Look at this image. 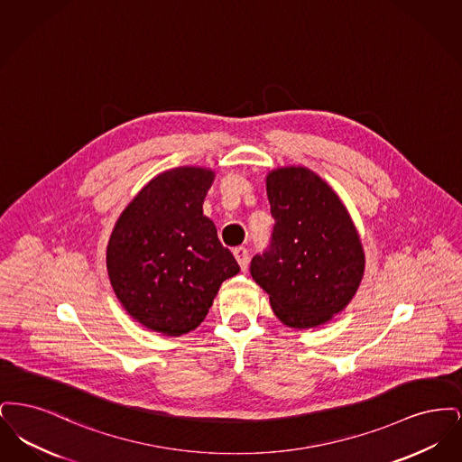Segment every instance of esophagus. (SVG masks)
I'll list each match as a JSON object with an SVG mask.
<instances>
[{
    "mask_svg": "<svg viewBox=\"0 0 462 462\" xmlns=\"http://www.w3.org/2000/svg\"><path fill=\"white\" fill-rule=\"evenodd\" d=\"M234 256H236V260H237V263L241 266L242 272H245L247 270V264H249V253H247V249L245 247H236L234 249Z\"/></svg>",
    "mask_w": 462,
    "mask_h": 462,
    "instance_id": "34e87169",
    "label": "esophagus"
}]
</instances>
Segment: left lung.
Masks as SVG:
<instances>
[{
    "label": "left lung",
    "instance_id": "left-lung-1",
    "mask_svg": "<svg viewBox=\"0 0 462 462\" xmlns=\"http://www.w3.org/2000/svg\"><path fill=\"white\" fill-rule=\"evenodd\" d=\"M264 181L275 225L251 275L284 326H324L348 307L364 279L358 230L334 189L305 166L275 168Z\"/></svg>",
    "mask_w": 462,
    "mask_h": 462
}]
</instances>
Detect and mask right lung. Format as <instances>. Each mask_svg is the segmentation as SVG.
I'll use <instances>...</instances> for the list:
<instances>
[{
    "label": "right lung",
    "instance_id": "right-lung-1",
    "mask_svg": "<svg viewBox=\"0 0 462 462\" xmlns=\"http://www.w3.org/2000/svg\"><path fill=\"white\" fill-rule=\"evenodd\" d=\"M215 171L180 166L154 176L125 208L107 244V273L138 324L164 336L200 326L221 282L239 273L202 213Z\"/></svg>",
    "mask_w": 462,
    "mask_h": 462
}]
</instances>
